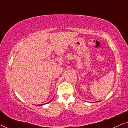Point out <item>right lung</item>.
<instances>
[{
  "label": "right lung",
  "instance_id": "add662e5",
  "mask_svg": "<svg viewBox=\"0 0 128 128\" xmlns=\"http://www.w3.org/2000/svg\"><path fill=\"white\" fill-rule=\"evenodd\" d=\"M52 101V100H50V101ZM48 102H47V103H48Z\"/></svg>",
  "mask_w": 128,
  "mask_h": 128
}]
</instances>
